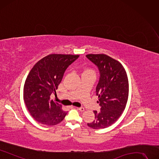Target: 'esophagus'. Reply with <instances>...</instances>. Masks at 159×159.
Listing matches in <instances>:
<instances>
[{"label":"esophagus","instance_id":"obj_1","mask_svg":"<svg viewBox=\"0 0 159 159\" xmlns=\"http://www.w3.org/2000/svg\"><path fill=\"white\" fill-rule=\"evenodd\" d=\"M78 110H79L80 111H84V108L83 107H76Z\"/></svg>","mask_w":159,"mask_h":159}]
</instances>
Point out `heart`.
<instances>
[{
    "label": "heart",
    "mask_w": 159,
    "mask_h": 159,
    "mask_svg": "<svg viewBox=\"0 0 159 159\" xmlns=\"http://www.w3.org/2000/svg\"><path fill=\"white\" fill-rule=\"evenodd\" d=\"M90 73H93V70H90V69H86L84 70V71L83 72V75H86V74H90Z\"/></svg>",
    "instance_id": "b5f03b06"
}]
</instances>
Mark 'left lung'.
I'll return each mask as SVG.
<instances>
[{
    "label": "left lung",
    "instance_id": "8db88e82",
    "mask_svg": "<svg viewBox=\"0 0 159 159\" xmlns=\"http://www.w3.org/2000/svg\"><path fill=\"white\" fill-rule=\"evenodd\" d=\"M86 56L99 70L96 93L101 106L99 112L93 111L95 120L87 125L93 129L105 128L117 120L126 107L128 97L127 75L120 62L107 55Z\"/></svg>",
    "mask_w": 159,
    "mask_h": 159
}]
</instances>
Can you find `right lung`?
<instances>
[{"instance_id":"right-lung-1","label":"right lung","mask_w":159,"mask_h":159,"mask_svg":"<svg viewBox=\"0 0 159 159\" xmlns=\"http://www.w3.org/2000/svg\"><path fill=\"white\" fill-rule=\"evenodd\" d=\"M79 55L50 54L39 61L29 72L23 89V99L35 120L47 126L61 122L67 113L62 105L50 100L65 71Z\"/></svg>"}]
</instances>
